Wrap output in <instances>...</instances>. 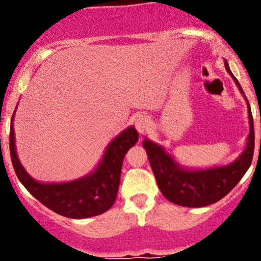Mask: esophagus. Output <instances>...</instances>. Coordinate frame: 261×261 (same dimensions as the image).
Here are the masks:
<instances>
[{
	"label": "esophagus",
	"mask_w": 261,
	"mask_h": 261,
	"mask_svg": "<svg viewBox=\"0 0 261 261\" xmlns=\"http://www.w3.org/2000/svg\"><path fill=\"white\" fill-rule=\"evenodd\" d=\"M151 126V120L146 115H140L136 119V128L140 134H145Z\"/></svg>",
	"instance_id": "obj_1"
}]
</instances>
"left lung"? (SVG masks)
I'll use <instances>...</instances> for the list:
<instances>
[{
	"instance_id": "8db88e82",
	"label": "left lung",
	"mask_w": 261,
	"mask_h": 261,
	"mask_svg": "<svg viewBox=\"0 0 261 261\" xmlns=\"http://www.w3.org/2000/svg\"><path fill=\"white\" fill-rule=\"evenodd\" d=\"M224 66L227 72L234 80L239 91L244 94L239 82L230 72L227 61H224ZM247 103L250 124L247 147L243 153L239 155L238 160L226 167L203 170L182 169L178 163H175L172 155L164 151L162 146L155 145L149 140L143 141V147L147 152L155 180L166 199L175 205L202 207L220 201L238 184L250 167L254 154V143H255L253 115L248 99Z\"/></svg>"
}]
</instances>
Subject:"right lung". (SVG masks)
I'll return each mask as SVG.
<instances>
[{"instance_id": "add662e5", "label": "right lung", "mask_w": 261, "mask_h": 261, "mask_svg": "<svg viewBox=\"0 0 261 261\" xmlns=\"http://www.w3.org/2000/svg\"><path fill=\"white\" fill-rule=\"evenodd\" d=\"M137 140L136 128H126L108 146L103 161L91 175L61 184H41L23 168L14 146L13 116L11 120L10 152L18 179L35 199L61 216L87 218L103 214L113 206L120 184L122 161Z\"/></svg>"}]
</instances>
